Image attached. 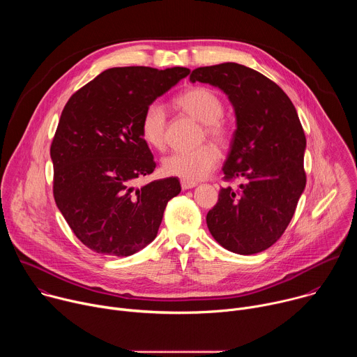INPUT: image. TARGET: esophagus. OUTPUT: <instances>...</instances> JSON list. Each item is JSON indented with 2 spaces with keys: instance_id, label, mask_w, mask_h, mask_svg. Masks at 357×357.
I'll use <instances>...</instances> for the list:
<instances>
[{
  "instance_id": "1",
  "label": "esophagus",
  "mask_w": 357,
  "mask_h": 357,
  "mask_svg": "<svg viewBox=\"0 0 357 357\" xmlns=\"http://www.w3.org/2000/svg\"><path fill=\"white\" fill-rule=\"evenodd\" d=\"M197 183L196 182H186V181H181V186H182V189L183 190H186V189H192V188H195Z\"/></svg>"
}]
</instances>
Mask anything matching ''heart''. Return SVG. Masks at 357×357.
Segmentation results:
<instances>
[{
  "label": "heart",
  "instance_id": "heart-1",
  "mask_svg": "<svg viewBox=\"0 0 357 357\" xmlns=\"http://www.w3.org/2000/svg\"><path fill=\"white\" fill-rule=\"evenodd\" d=\"M174 106L183 114L202 123V139H211L220 148L229 146L233 131L223 119L225 105L220 96L205 86H193L175 97ZM142 139L154 149H164L167 142V116L164 109L154 103L149 105L139 120ZM219 152L205 144L190 151H176L162 161V172L186 182L205 179L218 165Z\"/></svg>",
  "mask_w": 357,
  "mask_h": 357
}]
</instances>
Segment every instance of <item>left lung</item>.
Masks as SVG:
<instances>
[{
	"label": "left lung",
	"mask_w": 357,
	"mask_h": 357,
	"mask_svg": "<svg viewBox=\"0 0 357 357\" xmlns=\"http://www.w3.org/2000/svg\"><path fill=\"white\" fill-rule=\"evenodd\" d=\"M192 83L222 89L237 128L223 167L226 182L206 223L225 248L250 256L271 247L288 227L307 183L305 132L284 90L247 66L227 62L192 70Z\"/></svg>",
	"instance_id": "8db88e82"
}]
</instances>
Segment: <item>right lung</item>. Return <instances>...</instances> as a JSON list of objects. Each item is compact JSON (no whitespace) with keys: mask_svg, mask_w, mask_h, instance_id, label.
Instances as JSON below:
<instances>
[{"mask_svg":"<svg viewBox=\"0 0 357 357\" xmlns=\"http://www.w3.org/2000/svg\"><path fill=\"white\" fill-rule=\"evenodd\" d=\"M186 68H113L72 94L50 145L54 197L75 236L91 251L127 257L157 237L178 178L135 188L157 164L139 132L144 110Z\"/></svg>","mask_w":357,"mask_h":357,"instance_id":"1","label":"right lung"}]
</instances>
